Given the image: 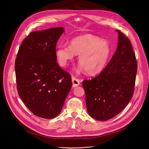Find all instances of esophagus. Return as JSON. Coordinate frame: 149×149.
Returning <instances> with one entry per match:
<instances>
[{"label":"esophagus","instance_id":"34e87169","mask_svg":"<svg viewBox=\"0 0 149 149\" xmlns=\"http://www.w3.org/2000/svg\"><path fill=\"white\" fill-rule=\"evenodd\" d=\"M72 87H76L80 84L79 81L74 77H72Z\"/></svg>","mask_w":149,"mask_h":149}]
</instances>
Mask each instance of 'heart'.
Masks as SVG:
<instances>
[{"label": "heart", "instance_id": "heart-1", "mask_svg": "<svg viewBox=\"0 0 149 149\" xmlns=\"http://www.w3.org/2000/svg\"><path fill=\"white\" fill-rule=\"evenodd\" d=\"M76 54H78L80 63L78 70H85L88 75L102 72L109 61L112 48L109 42L91 34L74 37L70 46L61 45L56 49V55L59 65H66Z\"/></svg>", "mask_w": 149, "mask_h": 149}]
</instances>
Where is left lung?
I'll return each mask as SVG.
<instances>
[{"instance_id":"obj_1","label":"left lung","mask_w":149,"mask_h":149,"mask_svg":"<svg viewBox=\"0 0 149 149\" xmlns=\"http://www.w3.org/2000/svg\"><path fill=\"white\" fill-rule=\"evenodd\" d=\"M117 49L99 75L84 80L83 87L88 115L99 120H109L123 111L131 100L137 63L129 38L119 30Z\"/></svg>"}]
</instances>
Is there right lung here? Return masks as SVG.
Segmentation results:
<instances>
[{
  "mask_svg": "<svg viewBox=\"0 0 149 149\" xmlns=\"http://www.w3.org/2000/svg\"><path fill=\"white\" fill-rule=\"evenodd\" d=\"M63 27L31 33L22 43L15 68L18 94L29 110L45 119L57 116L72 85L71 75L56 62V46Z\"/></svg>",
  "mask_w": 149,
  "mask_h": 149,
  "instance_id": "1",
  "label": "right lung"
}]
</instances>
